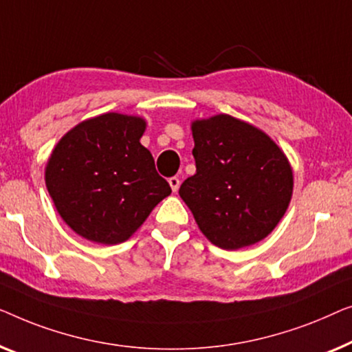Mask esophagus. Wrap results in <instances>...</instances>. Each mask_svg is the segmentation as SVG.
Wrapping results in <instances>:
<instances>
[{
    "label": "esophagus",
    "mask_w": 352,
    "mask_h": 352,
    "mask_svg": "<svg viewBox=\"0 0 352 352\" xmlns=\"http://www.w3.org/2000/svg\"><path fill=\"white\" fill-rule=\"evenodd\" d=\"M169 185L172 188V191L177 192L178 188H180V178H178V177H170L169 178Z\"/></svg>",
    "instance_id": "1"
}]
</instances>
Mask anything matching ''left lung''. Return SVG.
Masks as SVG:
<instances>
[{
  "label": "left lung",
  "instance_id": "obj_1",
  "mask_svg": "<svg viewBox=\"0 0 352 352\" xmlns=\"http://www.w3.org/2000/svg\"><path fill=\"white\" fill-rule=\"evenodd\" d=\"M196 174L178 195L207 239L237 250L265 239L294 191L289 160L263 131L230 115L191 124Z\"/></svg>",
  "mask_w": 352,
  "mask_h": 352
}]
</instances>
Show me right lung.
Listing matches in <instances>:
<instances>
[{
  "mask_svg": "<svg viewBox=\"0 0 352 352\" xmlns=\"http://www.w3.org/2000/svg\"><path fill=\"white\" fill-rule=\"evenodd\" d=\"M143 118L105 113L79 122L54 148L46 186L63 221L97 244L127 241L172 192L140 143Z\"/></svg>",
  "mask_w": 352,
  "mask_h": 352,
  "instance_id": "right-lung-1",
  "label": "right lung"
}]
</instances>
